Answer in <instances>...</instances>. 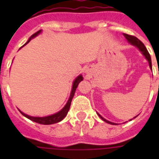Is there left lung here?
I'll return each mask as SVG.
<instances>
[{
	"label": "left lung",
	"instance_id": "8db88e82",
	"mask_svg": "<svg viewBox=\"0 0 159 159\" xmlns=\"http://www.w3.org/2000/svg\"><path fill=\"white\" fill-rule=\"evenodd\" d=\"M124 36H125V37L126 38V39L129 41V43H130L132 45L135 46V47H137V48L139 49V51H140L141 53H143V56L146 57V59L148 60L150 68H152V62H151L150 54L148 53V50H147V48H146V47L144 46V44H143V43H142V42H141V41L139 39H137L136 37H134V36L129 35V34H124ZM98 116L101 117V119H102V120H104L105 122H106V123L111 124V125H118V124L113 123V122H111V121L107 120H106V119L103 118V117H102L101 115H99V114H98ZM135 117H134V118H135ZM130 120H132V119H131Z\"/></svg>",
	"mask_w": 159,
	"mask_h": 159
}]
</instances>
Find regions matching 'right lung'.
Here are the masks:
<instances>
[{"label":"right lung","mask_w":159,"mask_h":159,"mask_svg":"<svg viewBox=\"0 0 159 159\" xmlns=\"http://www.w3.org/2000/svg\"><path fill=\"white\" fill-rule=\"evenodd\" d=\"M41 31L42 30L37 31L36 33L34 34L33 35H31V37L29 39V40L27 41V43H28L30 41L31 39H34V37L39 35V34L41 33ZM82 80H83V77H82V75H79V76H78V77L74 80V82H73V83H72V92H71L70 97H69V99H68V101H67V104L65 105L64 107H63L61 111H58L57 113L53 114V115H51V116H44V117H34V116H28V115L23 113V112L20 111V112L24 116H25L26 118H28L29 120H30L34 121V122H36V123H38V124H41V125H52V124H55V123H57V122H60V121L63 120V118H64L65 116H67V112H68V111H69L72 100V98H73L75 92H76V89H77V86H78V84L80 83V82H82Z\"/></svg>","instance_id":"right-lung-1"}]
</instances>
